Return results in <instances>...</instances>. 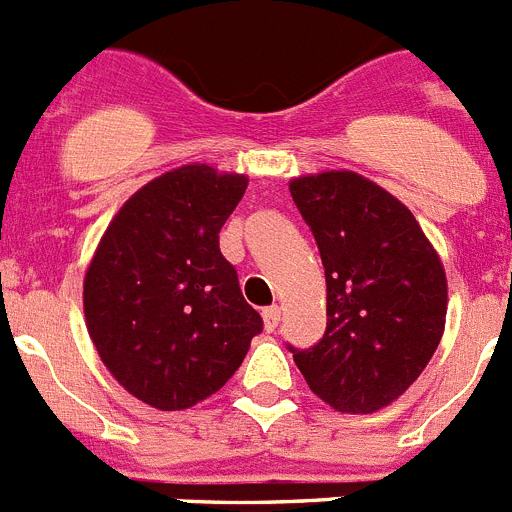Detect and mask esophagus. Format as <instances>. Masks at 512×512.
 <instances>
[{
    "mask_svg": "<svg viewBox=\"0 0 512 512\" xmlns=\"http://www.w3.org/2000/svg\"><path fill=\"white\" fill-rule=\"evenodd\" d=\"M262 321H265V329L267 331H275L280 324V308L278 306H267L262 311Z\"/></svg>",
    "mask_w": 512,
    "mask_h": 512,
    "instance_id": "esophagus-1",
    "label": "esophagus"
}]
</instances>
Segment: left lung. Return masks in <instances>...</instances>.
<instances>
[{"label":"left lung","mask_w":512,"mask_h":512,"mask_svg":"<svg viewBox=\"0 0 512 512\" xmlns=\"http://www.w3.org/2000/svg\"><path fill=\"white\" fill-rule=\"evenodd\" d=\"M319 245L326 331L293 352L308 388L342 413H375L411 388L446 321V275L416 216L349 170L290 181Z\"/></svg>","instance_id":"left-lung-1"}]
</instances>
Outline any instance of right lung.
Instances as JSON below:
<instances>
[{"mask_svg": "<svg viewBox=\"0 0 512 512\" xmlns=\"http://www.w3.org/2000/svg\"><path fill=\"white\" fill-rule=\"evenodd\" d=\"M245 188V176L209 165L170 170L119 209L86 270V326L101 362L160 411L216 393L262 331L219 250Z\"/></svg>", "mask_w": 512, "mask_h": 512, "instance_id": "obj_1", "label": "right lung"}]
</instances>
